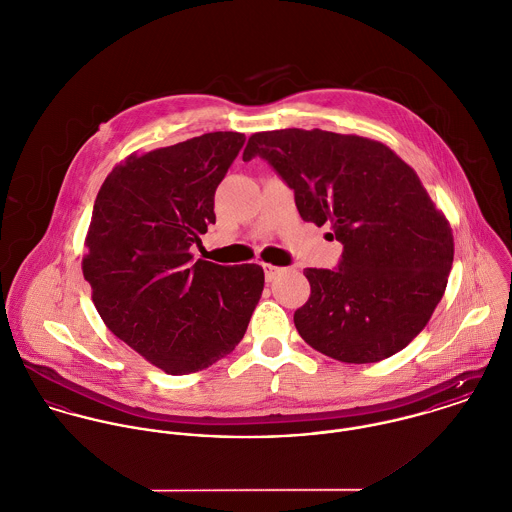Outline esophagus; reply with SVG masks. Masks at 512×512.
<instances>
[{
  "instance_id": "34e87169",
  "label": "esophagus",
  "mask_w": 512,
  "mask_h": 512,
  "mask_svg": "<svg viewBox=\"0 0 512 512\" xmlns=\"http://www.w3.org/2000/svg\"><path fill=\"white\" fill-rule=\"evenodd\" d=\"M263 271H265V279L271 283V281H275V279L283 273L284 269L275 267V265H271V263H263Z\"/></svg>"
}]
</instances>
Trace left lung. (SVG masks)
<instances>
[{
    "label": "left lung",
    "instance_id": "obj_1",
    "mask_svg": "<svg viewBox=\"0 0 512 512\" xmlns=\"http://www.w3.org/2000/svg\"><path fill=\"white\" fill-rule=\"evenodd\" d=\"M263 157L294 190L298 214L343 245L336 271L306 269L294 312L300 338L343 363H375L432 318L454 261V233L416 171L385 143L322 129L253 133L243 161Z\"/></svg>",
    "mask_w": 512,
    "mask_h": 512
}]
</instances>
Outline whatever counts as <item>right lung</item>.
<instances>
[{"mask_svg": "<svg viewBox=\"0 0 512 512\" xmlns=\"http://www.w3.org/2000/svg\"><path fill=\"white\" fill-rule=\"evenodd\" d=\"M243 143V133L214 131L131 153L94 202L82 257L94 306L115 338L169 375L231 353L263 292V267L190 253L216 224L214 194Z\"/></svg>", "mask_w": 512, "mask_h": 512, "instance_id": "right-lung-1", "label": "right lung"}]
</instances>
